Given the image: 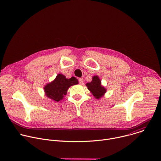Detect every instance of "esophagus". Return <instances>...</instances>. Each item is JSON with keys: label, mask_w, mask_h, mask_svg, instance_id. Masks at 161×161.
<instances>
[{"label": "esophagus", "mask_w": 161, "mask_h": 161, "mask_svg": "<svg viewBox=\"0 0 161 161\" xmlns=\"http://www.w3.org/2000/svg\"><path fill=\"white\" fill-rule=\"evenodd\" d=\"M79 83H80V84L82 85L83 83V78H80L79 79Z\"/></svg>", "instance_id": "1"}]
</instances>
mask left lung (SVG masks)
I'll list each match as a JSON object with an SVG mask.
<instances>
[{
    "label": "left lung",
    "mask_w": 161,
    "mask_h": 161,
    "mask_svg": "<svg viewBox=\"0 0 161 161\" xmlns=\"http://www.w3.org/2000/svg\"><path fill=\"white\" fill-rule=\"evenodd\" d=\"M86 86L90 90V93L97 99L103 97L106 92V88L102 85L101 81L98 76H94L92 80L86 83Z\"/></svg>",
    "instance_id": "left-lung-1"
}]
</instances>
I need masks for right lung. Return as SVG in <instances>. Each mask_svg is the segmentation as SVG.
<instances>
[{"mask_svg":"<svg viewBox=\"0 0 161 161\" xmlns=\"http://www.w3.org/2000/svg\"><path fill=\"white\" fill-rule=\"evenodd\" d=\"M77 84L78 81L75 77L68 79L64 75L58 74L54 80L44 86L45 96L52 101L58 102L67 94L69 88Z\"/></svg>","mask_w":161,"mask_h":161,"instance_id":"obj_1","label":"right lung"}]
</instances>
